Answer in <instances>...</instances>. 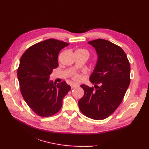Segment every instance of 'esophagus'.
I'll use <instances>...</instances> for the list:
<instances>
[{"mask_svg": "<svg viewBox=\"0 0 149 149\" xmlns=\"http://www.w3.org/2000/svg\"><path fill=\"white\" fill-rule=\"evenodd\" d=\"M77 84H71V88H74L77 87Z\"/></svg>", "mask_w": 149, "mask_h": 149, "instance_id": "esophagus-1", "label": "esophagus"}]
</instances>
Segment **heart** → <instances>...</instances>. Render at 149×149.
I'll list each match as a JSON object with an SVG mask.
<instances>
[{
  "label": "heart",
  "mask_w": 149,
  "mask_h": 149,
  "mask_svg": "<svg viewBox=\"0 0 149 149\" xmlns=\"http://www.w3.org/2000/svg\"><path fill=\"white\" fill-rule=\"evenodd\" d=\"M76 52H82L86 54L87 56H88L89 53H88V51L86 49H79L77 50ZM72 79L74 80L75 82H80L82 80V77L80 74H79L78 73H73L72 75Z\"/></svg>",
  "instance_id": "heart-1"
}]
</instances>
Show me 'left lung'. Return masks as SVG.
Returning <instances> with one entry per match:
<instances>
[{"mask_svg": "<svg viewBox=\"0 0 149 149\" xmlns=\"http://www.w3.org/2000/svg\"><path fill=\"white\" fill-rule=\"evenodd\" d=\"M95 49L98 60L90 77L93 87L81 85L84 94L79 100L82 113L94 120L109 116L121 104L130 84V63L121 47L109 41L88 42Z\"/></svg>", "mask_w": 149, "mask_h": 149, "instance_id": "left-lung-1", "label": "left lung"}]
</instances>
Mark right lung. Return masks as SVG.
Wrapping results in <instances>:
<instances>
[{
	"mask_svg": "<svg viewBox=\"0 0 149 149\" xmlns=\"http://www.w3.org/2000/svg\"><path fill=\"white\" fill-rule=\"evenodd\" d=\"M68 45L58 40H45L29 47L21 57L17 76L22 95L40 116L58 113L71 89L65 81L56 84L49 80L53 69L59 65V52Z\"/></svg>",
	"mask_w": 149,
	"mask_h": 149,
	"instance_id": "right-lung-1",
	"label": "right lung"
}]
</instances>
